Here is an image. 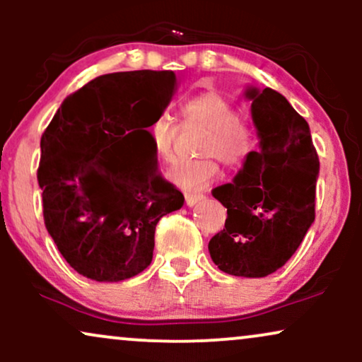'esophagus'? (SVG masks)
I'll list each match as a JSON object with an SVG mask.
<instances>
[{"mask_svg":"<svg viewBox=\"0 0 362 362\" xmlns=\"http://www.w3.org/2000/svg\"><path fill=\"white\" fill-rule=\"evenodd\" d=\"M202 199H204V195L202 194H185V204L192 207L197 204L199 201H202Z\"/></svg>","mask_w":362,"mask_h":362,"instance_id":"obj_1","label":"esophagus"}]
</instances>
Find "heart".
Returning <instances> with one entry per match:
<instances>
[{
	"mask_svg": "<svg viewBox=\"0 0 362 362\" xmlns=\"http://www.w3.org/2000/svg\"><path fill=\"white\" fill-rule=\"evenodd\" d=\"M182 115L187 122L199 124L206 129L199 143L195 160H178L167 170V178L185 192H201L218 175L219 168L214 156L228 167H242L255 151V132L240 119L238 110L218 91H204L182 105ZM178 127L168 115H156L148 127V136L155 155L160 160H170L173 155Z\"/></svg>",
	"mask_w": 362,
	"mask_h": 362,
	"instance_id": "heart-1",
	"label": "heart"
}]
</instances>
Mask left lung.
Segmentation results:
<instances>
[{"label": "left lung", "mask_w": 362, "mask_h": 362, "mask_svg": "<svg viewBox=\"0 0 362 362\" xmlns=\"http://www.w3.org/2000/svg\"><path fill=\"white\" fill-rule=\"evenodd\" d=\"M259 149L231 184L213 195L226 207L224 230L209 242L219 271L238 277H265L298 250L315 221L320 172L310 126L272 88L248 86Z\"/></svg>", "instance_id": "8db88e82"}]
</instances>
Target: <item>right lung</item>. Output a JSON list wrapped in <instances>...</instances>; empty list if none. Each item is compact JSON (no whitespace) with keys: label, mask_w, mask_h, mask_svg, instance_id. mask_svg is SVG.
<instances>
[{"label":"right lung","mask_w":362,"mask_h":362,"mask_svg":"<svg viewBox=\"0 0 362 362\" xmlns=\"http://www.w3.org/2000/svg\"><path fill=\"white\" fill-rule=\"evenodd\" d=\"M177 90L173 71L95 78L64 98L40 139L44 223L81 276L120 282L151 264L156 224L184 206L158 175L148 127Z\"/></svg>","instance_id":"1"}]
</instances>
